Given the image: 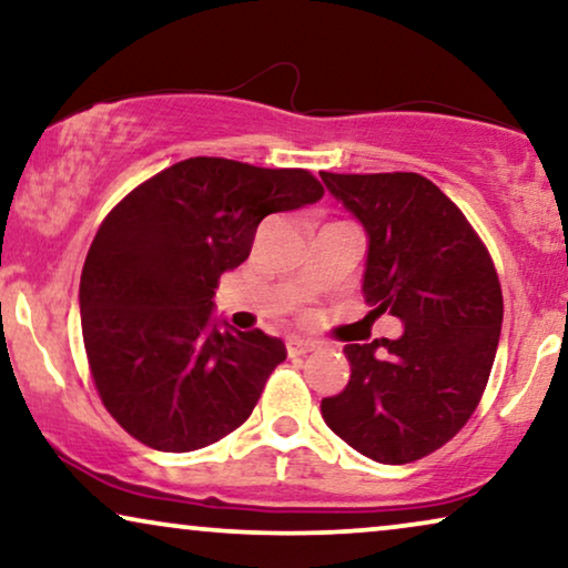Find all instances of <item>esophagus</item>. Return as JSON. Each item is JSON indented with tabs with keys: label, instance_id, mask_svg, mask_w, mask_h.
<instances>
[{
	"label": "esophagus",
	"instance_id": "obj_1",
	"mask_svg": "<svg viewBox=\"0 0 568 568\" xmlns=\"http://www.w3.org/2000/svg\"><path fill=\"white\" fill-rule=\"evenodd\" d=\"M317 348V341H310V338H290L286 341V354L290 356H305L310 352H315Z\"/></svg>",
	"mask_w": 568,
	"mask_h": 568
}]
</instances>
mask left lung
<instances>
[{
	"instance_id": "obj_1",
	"label": "left lung",
	"mask_w": 568,
	"mask_h": 568,
	"mask_svg": "<svg viewBox=\"0 0 568 568\" xmlns=\"http://www.w3.org/2000/svg\"><path fill=\"white\" fill-rule=\"evenodd\" d=\"M367 232L362 292L403 323L400 338L346 344L348 385L325 424L385 465L422 460L455 437L486 390L504 302L494 261L465 214L418 173H321Z\"/></svg>"
}]
</instances>
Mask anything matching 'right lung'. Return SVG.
Listing matches in <instances>:
<instances>
[{
  "label": "right lung",
  "instance_id": "add662e5",
  "mask_svg": "<svg viewBox=\"0 0 568 568\" xmlns=\"http://www.w3.org/2000/svg\"><path fill=\"white\" fill-rule=\"evenodd\" d=\"M321 196L307 170L191 158L105 216L80 278L82 338L100 400L131 437L191 453L253 414L284 341L220 328L214 290L251 255L263 216Z\"/></svg>",
  "mask_w": 568,
  "mask_h": 568
}]
</instances>
